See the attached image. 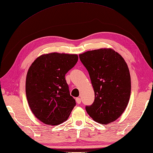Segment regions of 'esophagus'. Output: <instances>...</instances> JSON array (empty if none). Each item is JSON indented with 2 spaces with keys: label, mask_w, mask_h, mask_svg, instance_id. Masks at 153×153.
<instances>
[{
  "label": "esophagus",
  "mask_w": 153,
  "mask_h": 153,
  "mask_svg": "<svg viewBox=\"0 0 153 153\" xmlns=\"http://www.w3.org/2000/svg\"><path fill=\"white\" fill-rule=\"evenodd\" d=\"M76 101L77 103L79 104L81 103V98H76Z\"/></svg>",
  "instance_id": "esophagus-1"
}]
</instances>
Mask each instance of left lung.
<instances>
[{
    "mask_svg": "<svg viewBox=\"0 0 153 153\" xmlns=\"http://www.w3.org/2000/svg\"><path fill=\"white\" fill-rule=\"evenodd\" d=\"M87 69L95 99L85 110L93 120L107 124L122 115L128 104L131 80L123 57L112 49H100L79 54Z\"/></svg>",
    "mask_w": 153,
    "mask_h": 153,
    "instance_id": "left-lung-1",
    "label": "left lung"
}]
</instances>
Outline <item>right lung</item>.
I'll return each mask as SVG.
<instances>
[{
  "mask_svg": "<svg viewBox=\"0 0 153 153\" xmlns=\"http://www.w3.org/2000/svg\"><path fill=\"white\" fill-rule=\"evenodd\" d=\"M77 60L76 54L51 53L37 57L30 66L25 84L27 102L33 114L44 124H62L76 105L65 76Z\"/></svg>",
  "mask_w": 153,
  "mask_h": 153,
  "instance_id": "obj_1",
  "label": "right lung"
}]
</instances>
